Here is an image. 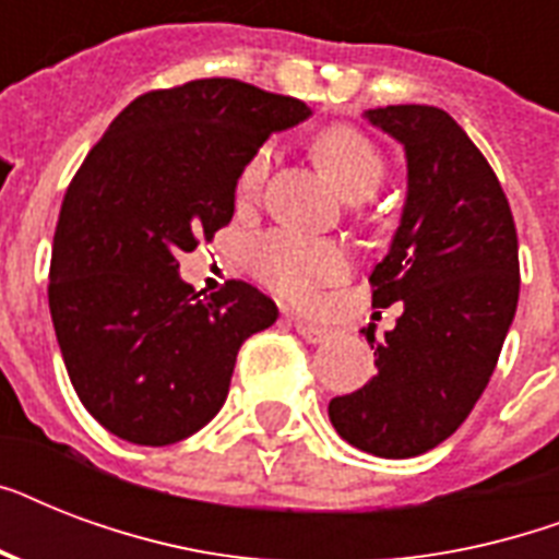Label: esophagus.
<instances>
[{"label": "esophagus", "instance_id": "1", "mask_svg": "<svg viewBox=\"0 0 559 559\" xmlns=\"http://www.w3.org/2000/svg\"><path fill=\"white\" fill-rule=\"evenodd\" d=\"M289 322H293V328H296L301 340L313 342V345H316V342H324L328 336H331V331H328V328H322V324L307 322V319H298V316H293Z\"/></svg>", "mask_w": 559, "mask_h": 559}]
</instances>
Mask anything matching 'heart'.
Masks as SVG:
<instances>
[{"instance_id": "b5f03b06", "label": "heart", "mask_w": 559, "mask_h": 559, "mask_svg": "<svg viewBox=\"0 0 559 559\" xmlns=\"http://www.w3.org/2000/svg\"><path fill=\"white\" fill-rule=\"evenodd\" d=\"M313 159L331 179L336 191L348 200H366L385 177V162L380 151L373 147L368 135H362L354 127L336 124L328 127L313 139ZM270 168V153L254 151L243 162L237 174L235 193L237 202H252L263 188ZM348 258L345 249L333 240H313V237L296 235V231H266L258 237L249 249V270L254 278L275 289L278 296L289 301H313L319 287L333 284L345 275Z\"/></svg>"}]
</instances>
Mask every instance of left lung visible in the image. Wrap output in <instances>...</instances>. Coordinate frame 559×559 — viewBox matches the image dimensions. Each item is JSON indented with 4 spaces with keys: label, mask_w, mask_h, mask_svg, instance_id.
I'll return each mask as SVG.
<instances>
[{
    "label": "left lung",
    "mask_w": 559,
    "mask_h": 559,
    "mask_svg": "<svg viewBox=\"0 0 559 559\" xmlns=\"http://www.w3.org/2000/svg\"><path fill=\"white\" fill-rule=\"evenodd\" d=\"M366 116L406 147V209L368 278L373 307L400 301V316L385 340L362 331L377 373L328 415L357 450L412 459L447 441L487 389L520 301V243L499 177L450 112Z\"/></svg>",
    "instance_id": "obj_1"
}]
</instances>
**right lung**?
I'll list each match as a JSON object with an SVG mask.
<instances>
[{"label": "right lung", "instance_id": "right-lung-1", "mask_svg": "<svg viewBox=\"0 0 559 559\" xmlns=\"http://www.w3.org/2000/svg\"><path fill=\"white\" fill-rule=\"evenodd\" d=\"M307 116L305 100L202 78L139 95L86 153L57 217L48 310L104 429L168 447L226 403L237 350L278 307L246 281L202 298L179 254L231 223L243 162Z\"/></svg>", "mask_w": 559, "mask_h": 559}]
</instances>
